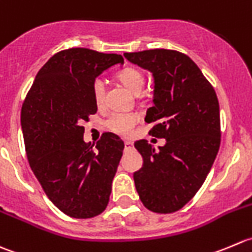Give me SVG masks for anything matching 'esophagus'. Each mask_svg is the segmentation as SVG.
<instances>
[{
    "instance_id": "esophagus-1",
    "label": "esophagus",
    "mask_w": 252,
    "mask_h": 252,
    "mask_svg": "<svg viewBox=\"0 0 252 252\" xmlns=\"http://www.w3.org/2000/svg\"><path fill=\"white\" fill-rule=\"evenodd\" d=\"M132 147H133V144H132V142L125 141V149H131Z\"/></svg>"
}]
</instances>
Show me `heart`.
<instances>
[{
    "label": "heart",
    "mask_w": 252,
    "mask_h": 252,
    "mask_svg": "<svg viewBox=\"0 0 252 252\" xmlns=\"http://www.w3.org/2000/svg\"><path fill=\"white\" fill-rule=\"evenodd\" d=\"M118 78L134 94H139L146 84V76L137 67H126L118 73ZM94 100L96 105H101L105 98L106 82L103 77H96L92 84ZM138 121V116L131 113H115L109 116L105 125L109 129L119 134H127Z\"/></svg>",
    "instance_id": "heart-1"
}]
</instances>
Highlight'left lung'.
Here are the masks:
<instances>
[{
	"label": "left lung",
	"instance_id": "left-lung-1",
	"mask_svg": "<svg viewBox=\"0 0 252 252\" xmlns=\"http://www.w3.org/2000/svg\"><path fill=\"white\" fill-rule=\"evenodd\" d=\"M132 63L154 78L149 133L165 138L156 151L146 139L134 143L143 165L133 173L144 207L156 213L183 208L205 183L220 144L217 94L197 64L185 54L166 49L125 52Z\"/></svg>",
	"mask_w": 252,
	"mask_h": 252
}]
</instances>
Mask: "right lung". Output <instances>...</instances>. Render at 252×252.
<instances>
[{
  "mask_svg": "<svg viewBox=\"0 0 252 252\" xmlns=\"http://www.w3.org/2000/svg\"><path fill=\"white\" fill-rule=\"evenodd\" d=\"M124 57L76 47L51 57L36 74L22 106L21 124L34 175L52 203L73 218L100 214L123 157L124 142L104 133L91 147L83 121L98 110L93 81Z\"/></svg>",
  "mask_w": 252,
  "mask_h": 252,
  "instance_id": "right-lung-1",
  "label": "right lung"
}]
</instances>
